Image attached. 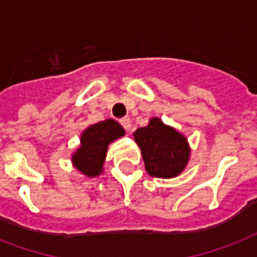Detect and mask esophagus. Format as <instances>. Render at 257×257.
<instances>
[{"mask_svg": "<svg viewBox=\"0 0 257 257\" xmlns=\"http://www.w3.org/2000/svg\"><path fill=\"white\" fill-rule=\"evenodd\" d=\"M120 124L122 125V128L125 129V131H129L131 129V118L129 117H124V118H121L120 120Z\"/></svg>", "mask_w": 257, "mask_h": 257, "instance_id": "34e87169", "label": "esophagus"}]
</instances>
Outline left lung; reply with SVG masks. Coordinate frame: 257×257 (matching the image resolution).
I'll return each instance as SVG.
<instances>
[{"mask_svg":"<svg viewBox=\"0 0 257 257\" xmlns=\"http://www.w3.org/2000/svg\"><path fill=\"white\" fill-rule=\"evenodd\" d=\"M143 153L145 169L153 177L171 179L185 168L189 159L187 139L157 117L133 133Z\"/></svg>","mask_w":257,"mask_h":257,"instance_id":"left-lung-1","label":"left lung"}]
</instances>
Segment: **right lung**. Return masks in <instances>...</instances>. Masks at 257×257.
Listing matches in <instances>:
<instances>
[{
    "label": "right lung",
    "mask_w": 257,
    "mask_h": 257,
    "mask_svg": "<svg viewBox=\"0 0 257 257\" xmlns=\"http://www.w3.org/2000/svg\"><path fill=\"white\" fill-rule=\"evenodd\" d=\"M121 136H124V129L110 118L90 125L81 135V147L72 157L76 168L89 177L100 175L108 145Z\"/></svg>",
    "instance_id": "add662e5"
}]
</instances>
